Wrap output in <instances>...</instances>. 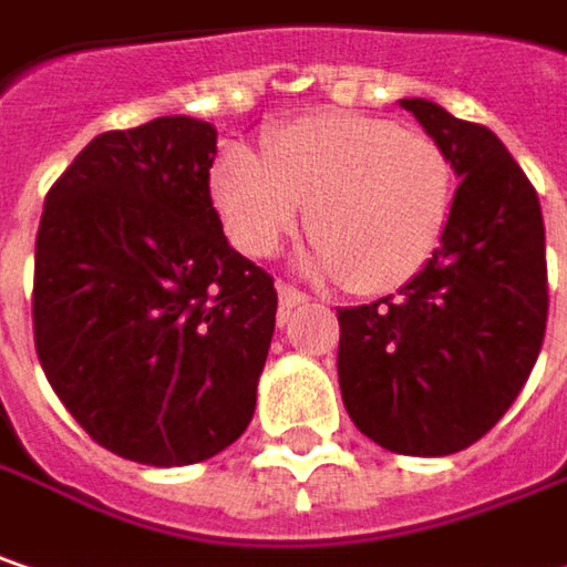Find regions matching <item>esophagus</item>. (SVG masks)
I'll return each instance as SVG.
<instances>
[{
	"instance_id": "esophagus-1",
	"label": "esophagus",
	"mask_w": 567,
	"mask_h": 567,
	"mask_svg": "<svg viewBox=\"0 0 567 567\" xmlns=\"http://www.w3.org/2000/svg\"><path fill=\"white\" fill-rule=\"evenodd\" d=\"M308 301V295L301 291V288H295V285L282 282L279 285V308H282V317L291 311V308H298V305H305Z\"/></svg>"
}]
</instances>
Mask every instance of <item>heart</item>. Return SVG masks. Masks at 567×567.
Listing matches in <instances>:
<instances>
[{
	"mask_svg": "<svg viewBox=\"0 0 567 567\" xmlns=\"http://www.w3.org/2000/svg\"><path fill=\"white\" fill-rule=\"evenodd\" d=\"M215 202L234 244L269 256L301 224L317 266L352 291L398 288L433 259L452 212L446 151L388 117L308 115L266 141V159L227 147L215 163Z\"/></svg>",
	"mask_w": 567,
	"mask_h": 567,
	"instance_id": "heart-1",
	"label": "heart"
}]
</instances>
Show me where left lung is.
<instances>
[{"instance_id":"8db88e82","label":"left lung","mask_w":567,"mask_h":567,"mask_svg":"<svg viewBox=\"0 0 567 567\" xmlns=\"http://www.w3.org/2000/svg\"><path fill=\"white\" fill-rule=\"evenodd\" d=\"M458 188L433 259L398 295L340 308L337 372L352 423L382 450L452 455L507 414L549 317L539 195L494 131L401 99Z\"/></svg>"}]
</instances>
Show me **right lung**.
Listing matches in <instances>:
<instances>
[{
	"label": "right lung",
	"mask_w": 567,
	"mask_h": 567,
	"mask_svg": "<svg viewBox=\"0 0 567 567\" xmlns=\"http://www.w3.org/2000/svg\"><path fill=\"white\" fill-rule=\"evenodd\" d=\"M217 134L198 117L105 131L51 185L34 244V350L85 433L192 465L252 420L279 295L224 237Z\"/></svg>",
	"instance_id": "1"
}]
</instances>
